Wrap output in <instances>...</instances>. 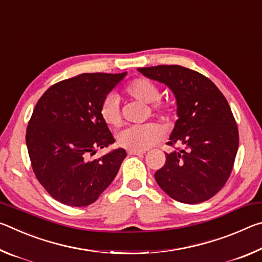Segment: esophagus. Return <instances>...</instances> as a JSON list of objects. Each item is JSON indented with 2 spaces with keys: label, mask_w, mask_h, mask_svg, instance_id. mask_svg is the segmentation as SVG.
<instances>
[{
  "label": "esophagus",
  "mask_w": 262,
  "mask_h": 262,
  "mask_svg": "<svg viewBox=\"0 0 262 262\" xmlns=\"http://www.w3.org/2000/svg\"><path fill=\"white\" fill-rule=\"evenodd\" d=\"M128 154H129V155H137V156H140V155H143L144 151H137V150H128Z\"/></svg>",
  "instance_id": "obj_1"
}]
</instances>
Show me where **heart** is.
Returning a JSON list of instances; mask_svg holds the SVG:
<instances>
[{
    "mask_svg": "<svg viewBox=\"0 0 262 262\" xmlns=\"http://www.w3.org/2000/svg\"><path fill=\"white\" fill-rule=\"evenodd\" d=\"M126 92L133 98L145 104L152 103V110L163 118L168 119L174 113V105L170 100H159L161 90L148 78H137L126 86ZM100 117L108 126H119L121 122L118 97L110 94L100 105ZM163 132L156 123H143L125 128L118 133V144L129 150L143 151L161 141Z\"/></svg>",
    "mask_w": 262,
    "mask_h": 262,
    "instance_id": "1",
    "label": "heart"
}]
</instances>
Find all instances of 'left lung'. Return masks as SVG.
Listing matches in <instances>:
<instances>
[{"label":"left lung","instance_id":"obj_1","mask_svg":"<svg viewBox=\"0 0 262 262\" xmlns=\"http://www.w3.org/2000/svg\"><path fill=\"white\" fill-rule=\"evenodd\" d=\"M145 77L165 84L176 97L177 117L167 144L165 165L155 173L164 192L195 205L219 192L229 179L239 135L231 108L209 78L181 66L139 68Z\"/></svg>","mask_w":262,"mask_h":262}]
</instances>
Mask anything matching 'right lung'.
<instances>
[{"label":"right lung","instance_id":"right-lung-1","mask_svg":"<svg viewBox=\"0 0 262 262\" xmlns=\"http://www.w3.org/2000/svg\"><path fill=\"white\" fill-rule=\"evenodd\" d=\"M126 75H77L52 85L35 105L26 147L35 177L56 201L91 205L117 176L125 149L96 159L90 156L115 142L100 117V105Z\"/></svg>","mask_w":262,"mask_h":262}]
</instances>
